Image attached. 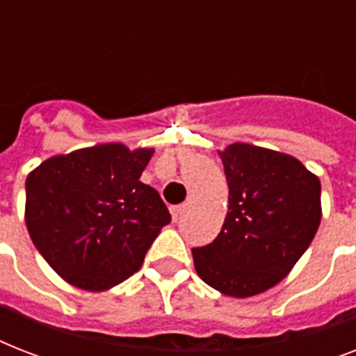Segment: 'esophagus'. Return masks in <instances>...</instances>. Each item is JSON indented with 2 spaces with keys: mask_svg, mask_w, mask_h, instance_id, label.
<instances>
[{
  "mask_svg": "<svg viewBox=\"0 0 356 356\" xmlns=\"http://www.w3.org/2000/svg\"><path fill=\"white\" fill-rule=\"evenodd\" d=\"M184 209H186V205H175V207H172V209H170V212H172L173 222H177L179 218L183 216Z\"/></svg>",
  "mask_w": 356,
  "mask_h": 356,
  "instance_id": "1",
  "label": "esophagus"
}]
</instances>
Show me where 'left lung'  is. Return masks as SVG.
Masks as SVG:
<instances>
[{"label": "left lung", "mask_w": 356, "mask_h": 356, "mask_svg": "<svg viewBox=\"0 0 356 356\" xmlns=\"http://www.w3.org/2000/svg\"><path fill=\"white\" fill-rule=\"evenodd\" d=\"M229 211L216 240L192 249L203 281L229 298L270 290L292 271L321 222V184L296 156L234 142L218 151Z\"/></svg>", "instance_id": "8db88e82"}]
</instances>
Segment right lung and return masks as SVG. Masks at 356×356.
Wrapping results in <instances>:
<instances>
[{"label": "right lung", "mask_w": 356, "mask_h": 356, "mask_svg": "<svg viewBox=\"0 0 356 356\" xmlns=\"http://www.w3.org/2000/svg\"><path fill=\"white\" fill-rule=\"evenodd\" d=\"M153 147L111 142L49 156L25 179V225L64 281L105 292L140 270L172 222L155 188L140 181Z\"/></svg>", "instance_id": "add662e5"}]
</instances>
